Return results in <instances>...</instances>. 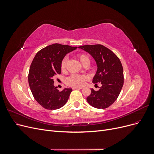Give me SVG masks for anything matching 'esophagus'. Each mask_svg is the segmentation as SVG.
I'll return each instance as SVG.
<instances>
[{
	"mask_svg": "<svg viewBox=\"0 0 154 154\" xmlns=\"http://www.w3.org/2000/svg\"><path fill=\"white\" fill-rule=\"evenodd\" d=\"M82 87H73L72 89H82Z\"/></svg>",
	"mask_w": 154,
	"mask_h": 154,
	"instance_id": "esophagus-1",
	"label": "esophagus"
}]
</instances>
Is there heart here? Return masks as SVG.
Returning a JSON list of instances; mask_svg holds the SVG:
<instances>
[{"label": "heart", "mask_w": 154, "mask_h": 154, "mask_svg": "<svg viewBox=\"0 0 154 154\" xmlns=\"http://www.w3.org/2000/svg\"><path fill=\"white\" fill-rule=\"evenodd\" d=\"M78 58L80 60V62L83 65L87 61H88L87 56L83 54H78ZM67 62V58H64L61 63V69L62 71H66V63ZM87 77L85 75H80V74H72L67 79V83L69 85L74 87H80L84 84L85 81L87 80Z\"/></svg>", "instance_id": "heart-1"}]
</instances>
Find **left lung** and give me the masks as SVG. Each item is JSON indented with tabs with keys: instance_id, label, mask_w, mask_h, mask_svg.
Returning <instances> with one entry per match:
<instances>
[{
	"instance_id": "obj_1",
	"label": "left lung",
	"mask_w": 154,
	"mask_h": 154,
	"mask_svg": "<svg viewBox=\"0 0 154 154\" xmlns=\"http://www.w3.org/2000/svg\"><path fill=\"white\" fill-rule=\"evenodd\" d=\"M79 48L89 53L95 60L97 69L92 83L101 84L99 91L91 88V94L87 101L94 108L106 109L117 100L122 91L124 83L122 64L117 56L103 45H85Z\"/></svg>"
}]
</instances>
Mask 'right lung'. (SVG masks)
Here are the masks:
<instances>
[{
	"label": "right lung",
	"mask_w": 154,
	"mask_h": 154,
	"mask_svg": "<svg viewBox=\"0 0 154 154\" xmlns=\"http://www.w3.org/2000/svg\"><path fill=\"white\" fill-rule=\"evenodd\" d=\"M77 49L67 45L54 44L40 50L31 64L28 82L35 100L44 108L56 110L67 103L71 88L59 91L54 78L61 73V63L67 53Z\"/></svg>",
	"instance_id": "add662e5"
}]
</instances>
